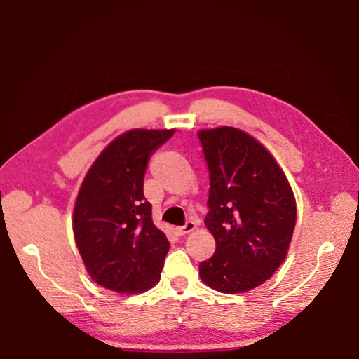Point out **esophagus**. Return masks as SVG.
<instances>
[{"instance_id":"obj_1","label":"esophagus","mask_w":359,"mask_h":359,"mask_svg":"<svg viewBox=\"0 0 359 359\" xmlns=\"http://www.w3.org/2000/svg\"><path fill=\"white\" fill-rule=\"evenodd\" d=\"M194 230H196V224L193 222V220H188V222L184 226L175 228V233H177V236H185V234L191 233Z\"/></svg>"}]
</instances>
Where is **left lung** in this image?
Returning <instances> with one entry per match:
<instances>
[{
	"mask_svg": "<svg viewBox=\"0 0 359 359\" xmlns=\"http://www.w3.org/2000/svg\"><path fill=\"white\" fill-rule=\"evenodd\" d=\"M210 171L205 226L216 251L199 264L201 279L222 293L262 285L284 262L296 201L284 171L261 143L238 128L197 133Z\"/></svg>",
	"mask_w": 359,
	"mask_h": 359,
	"instance_id": "1",
	"label": "left lung"
}]
</instances>
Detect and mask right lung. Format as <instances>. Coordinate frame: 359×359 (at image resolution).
<instances>
[{"mask_svg": "<svg viewBox=\"0 0 359 359\" xmlns=\"http://www.w3.org/2000/svg\"><path fill=\"white\" fill-rule=\"evenodd\" d=\"M174 129L118 135L89 168L75 201L74 236L89 276L117 293H143L160 280L170 250L151 219L143 179L151 156Z\"/></svg>", "mask_w": 359, "mask_h": 359, "instance_id": "1", "label": "right lung"}]
</instances>
